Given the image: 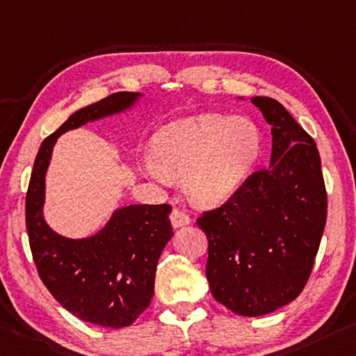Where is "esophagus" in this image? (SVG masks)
Segmentation results:
<instances>
[{
  "instance_id": "esophagus-1",
  "label": "esophagus",
  "mask_w": 356,
  "mask_h": 356,
  "mask_svg": "<svg viewBox=\"0 0 356 356\" xmlns=\"http://www.w3.org/2000/svg\"><path fill=\"white\" fill-rule=\"evenodd\" d=\"M171 223L174 228L185 227V225L190 223V217L184 211H180V209H174L171 212Z\"/></svg>"
}]
</instances>
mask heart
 Here are the masks:
<instances>
[{
	"label": "heart",
	"mask_w": 356,
	"mask_h": 356,
	"mask_svg": "<svg viewBox=\"0 0 356 356\" xmlns=\"http://www.w3.org/2000/svg\"><path fill=\"white\" fill-rule=\"evenodd\" d=\"M261 147V131L249 118L200 114L169 123L155 134L145 172L158 182L182 176L187 198L212 207L242 187Z\"/></svg>",
	"instance_id": "heart-1"
}]
</instances>
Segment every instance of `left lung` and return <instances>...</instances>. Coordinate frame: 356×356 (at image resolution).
I'll return each instance as SVG.
<instances>
[{
	"label": "left lung",
	"mask_w": 356,
	"mask_h": 356,
	"mask_svg": "<svg viewBox=\"0 0 356 356\" xmlns=\"http://www.w3.org/2000/svg\"><path fill=\"white\" fill-rule=\"evenodd\" d=\"M273 133L268 168L196 220L207 236L212 296L244 317L274 312L300 296L326 223V188L314 139L279 101L255 97Z\"/></svg>",
	"instance_id": "8db88e82"
}]
</instances>
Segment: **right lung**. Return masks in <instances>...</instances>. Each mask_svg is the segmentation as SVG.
<instances>
[{
  "instance_id": "right-lung-1",
  "label": "right lung",
  "mask_w": 356,
  "mask_h": 356,
  "mask_svg": "<svg viewBox=\"0 0 356 356\" xmlns=\"http://www.w3.org/2000/svg\"><path fill=\"white\" fill-rule=\"evenodd\" d=\"M140 93H112L74 112L42 140L26 191L28 241L42 284L77 318L104 328L129 326L154 296L155 270L172 238L169 204H133L112 213L106 227L86 239H67L42 216L46 172L61 134L128 109Z\"/></svg>"
}]
</instances>
